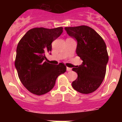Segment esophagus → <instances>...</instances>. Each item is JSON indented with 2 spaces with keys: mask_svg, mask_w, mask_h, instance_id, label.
I'll return each instance as SVG.
<instances>
[{
  "mask_svg": "<svg viewBox=\"0 0 122 122\" xmlns=\"http://www.w3.org/2000/svg\"><path fill=\"white\" fill-rule=\"evenodd\" d=\"M71 70V68L66 67V71H70Z\"/></svg>",
  "mask_w": 122,
  "mask_h": 122,
  "instance_id": "obj_1",
  "label": "esophagus"
}]
</instances>
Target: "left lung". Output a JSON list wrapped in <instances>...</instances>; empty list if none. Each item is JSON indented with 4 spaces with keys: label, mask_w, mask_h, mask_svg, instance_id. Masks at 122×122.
<instances>
[{
    "label": "left lung",
    "mask_w": 122,
    "mask_h": 122,
    "mask_svg": "<svg viewBox=\"0 0 122 122\" xmlns=\"http://www.w3.org/2000/svg\"><path fill=\"white\" fill-rule=\"evenodd\" d=\"M72 38L77 40L76 54L82 63L73 71L77 77L72 87L79 93L89 94L95 91L105 77L109 57L105 42L95 30L86 25L65 27Z\"/></svg>",
    "instance_id": "left-lung-1"
}]
</instances>
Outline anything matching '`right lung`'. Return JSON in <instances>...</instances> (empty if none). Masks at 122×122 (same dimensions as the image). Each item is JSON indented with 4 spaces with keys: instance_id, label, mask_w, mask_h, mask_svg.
<instances>
[{
    "instance_id": "1",
    "label": "right lung",
    "mask_w": 122,
    "mask_h": 122,
    "mask_svg": "<svg viewBox=\"0 0 122 122\" xmlns=\"http://www.w3.org/2000/svg\"><path fill=\"white\" fill-rule=\"evenodd\" d=\"M63 32V27L29 30L18 43L15 65L19 78L30 92L42 95L53 89L56 79L66 70L63 63L46 62L45 54L50 52L51 43Z\"/></svg>"
}]
</instances>
